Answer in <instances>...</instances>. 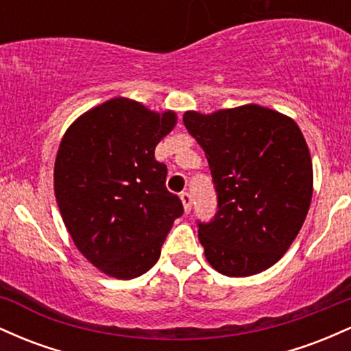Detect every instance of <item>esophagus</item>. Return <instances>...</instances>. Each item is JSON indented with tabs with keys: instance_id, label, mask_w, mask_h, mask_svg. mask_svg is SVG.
I'll list each match as a JSON object with an SVG mask.
<instances>
[{
	"instance_id": "1",
	"label": "esophagus",
	"mask_w": 351,
	"mask_h": 351,
	"mask_svg": "<svg viewBox=\"0 0 351 351\" xmlns=\"http://www.w3.org/2000/svg\"><path fill=\"white\" fill-rule=\"evenodd\" d=\"M180 200H182V206H184V212H191V207H192V197L189 192H182L180 194Z\"/></svg>"
}]
</instances>
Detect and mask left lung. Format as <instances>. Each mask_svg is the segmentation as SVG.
<instances>
[{
	"mask_svg": "<svg viewBox=\"0 0 351 351\" xmlns=\"http://www.w3.org/2000/svg\"><path fill=\"white\" fill-rule=\"evenodd\" d=\"M184 124L206 152L217 191L214 220L199 223L207 262L227 277L270 269L290 249L312 202V157L300 128L258 104L187 111Z\"/></svg>",
	"mask_w": 351,
	"mask_h": 351,
	"instance_id": "1",
	"label": "left lung"
}]
</instances>
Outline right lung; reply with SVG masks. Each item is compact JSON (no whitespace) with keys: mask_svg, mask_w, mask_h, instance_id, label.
<instances>
[{"mask_svg":"<svg viewBox=\"0 0 351 351\" xmlns=\"http://www.w3.org/2000/svg\"><path fill=\"white\" fill-rule=\"evenodd\" d=\"M177 124L129 97L82 112L66 129L54 160V195L76 249L108 277L131 280L160 257L165 235L184 212L165 189L156 145Z\"/></svg>","mask_w":351,"mask_h":351,"instance_id":"add662e5","label":"right lung"}]
</instances>
